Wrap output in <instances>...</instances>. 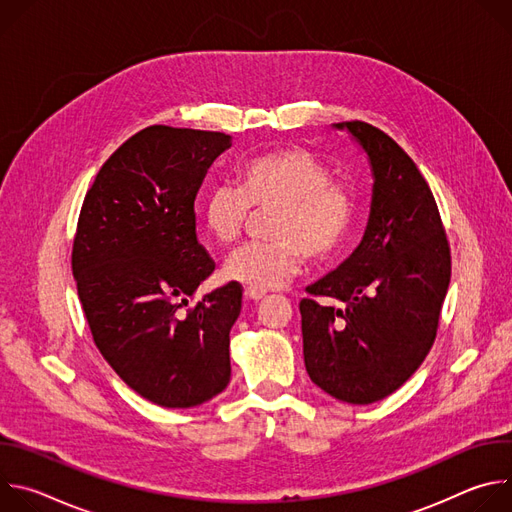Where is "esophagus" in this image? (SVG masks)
<instances>
[{
	"instance_id": "34e87169",
	"label": "esophagus",
	"mask_w": 512,
	"mask_h": 512,
	"mask_svg": "<svg viewBox=\"0 0 512 512\" xmlns=\"http://www.w3.org/2000/svg\"><path fill=\"white\" fill-rule=\"evenodd\" d=\"M245 298L251 300V302H259V300L265 298V291L255 289V287H245Z\"/></svg>"
}]
</instances>
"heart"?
I'll list each match as a JSON object with an SVG mask.
<instances>
[{
	"label": "heart",
	"mask_w": 512,
	"mask_h": 512,
	"mask_svg": "<svg viewBox=\"0 0 512 512\" xmlns=\"http://www.w3.org/2000/svg\"><path fill=\"white\" fill-rule=\"evenodd\" d=\"M233 184L212 186L202 202L206 233L218 245L241 239L253 212H269L265 237L233 253L225 277L255 289L294 279L310 257L332 259L354 223V194L304 148H283L245 162Z\"/></svg>",
	"instance_id": "b5f03b06"
}]
</instances>
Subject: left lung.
I'll return each instance as SVG.
<instances>
[{
	"label": "left lung",
	"instance_id": "left-lung-1",
	"mask_svg": "<svg viewBox=\"0 0 512 512\" xmlns=\"http://www.w3.org/2000/svg\"><path fill=\"white\" fill-rule=\"evenodd\" d=\"M334 129L348 131L367 154L373 200L360 245L306 287L312 298L300 302L304 362L334 399L369 405L397 391L433 346L452 259L440 210L413 160L364 121Z\"/></svg>",
	"mask_w": 512,
	"mask_h": 512
}]
</instances>
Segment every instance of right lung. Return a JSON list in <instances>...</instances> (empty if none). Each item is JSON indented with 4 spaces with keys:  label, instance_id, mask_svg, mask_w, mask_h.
Wrapping results in <instances>:
<instances>
[{
    "label": "right lung",
    "instance_id": "1",
    "mask_svg": "<svg viewBox=\"0 0 512 512\" xmlns=\"http://www.w3.org/2000/svg\"><path fill=\"white\" fill-rule=\"evenodd\" d=\"M231 139L141 129L103 164L79 216L72 275L93 340L127 387L168 409L202 405L231 381L241 285L231 281L188 306L214 271L196 239L194 200Z\"/></svg>",
    "mask_w": 512,
    "mask_h": 512
}]
</instances>
